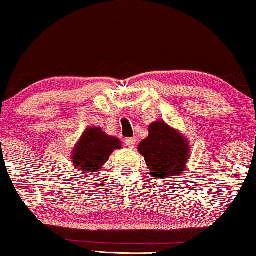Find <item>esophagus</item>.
Wrapping results in <instances>:
<instances>
[{
	"instance_id": "34e87169",
	"label": "esophagus",
	"mask_w": 256,
	"mask_h": 256,
	"mask_svg": "<svg viewBox=\"0 0 256 256\" xmlns=\"http://www.w3.org/2000/svg\"><path fill=\"white\" fill-rule=\"evenodd\" d=\"M125 144L128 146V148H134L136 147V138H126V139L124 140Z\"/></svg>"
}]
</instances>
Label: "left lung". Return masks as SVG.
I'll return each mask as SVG.
<instances>
[{"label": "left lung", "mask_w": 256, "mask_h": 256, "mask_svg": "<svg viewBox=\"0 0 256 256\" xmlns=\"http://www.w3.org/2000/svg\"><path fill=\"white\" fill-rule=\"evenodd\" d=\"M148 132L138 150L144 157L150 176L163 180L184 173L190 154L186 138L164 120L150 124Z\"/></svg>", "instance_id": "1"}]
</instances>
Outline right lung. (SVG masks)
<instances>
[{"label":"right lung","instance_id":"right-lung-1","mask_svg":"<svg viewBox=\"0 0 256 256\" xmlns=\"http://www.w3.org/2000/svg\"><path fill=\"white\" fill-rule=\"evenodd\" d=\"M120 148V139L106 134L100 128H88L72 150V165L90 173L98 172L114 150Z\"/></svg>","mask_w":256,"mask_h":256}]
</instances>
